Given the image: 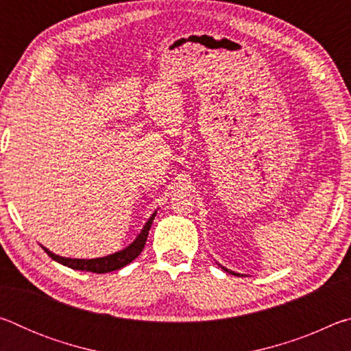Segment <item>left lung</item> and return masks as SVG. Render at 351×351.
I'll list each match as a JSON object with an SVG mask.
<instances>
[{
	"label": "left lung",
	"instance_id": "8db88e82",
	"mask_svg": "<svg viewBox=\"0 0 351 351\" xmlns=\"http://www.w3.org/2000/svg\"><path fill=\"white\" fill-rule=\"evenodd\" d=\"M226 269V268H224ZM228 272H230V274H234V276H240V274H235V272H232V271H229V269H226Z\"/></svg>",
	"mask_w": 351,
	"mask_h": 351
}]
</instances>
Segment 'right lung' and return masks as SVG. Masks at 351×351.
Returning <instances> with one entry per match:
<instances>
[{"instance_id":"obj_1","label":"right lung","mask_w":351,"mask_h":351,"mask_svg":"<svg viewBox=\"0 0 351 351\" xmlns=\"http://www.w3.org/2000/svg\"><path fill=\"white\" fill-rule=\"evenodd\" d=\"M154 215H156V213H153V215L150 217V219H148L147 224L144 226V229H142V232L139 234L138 239H136L132 243V245L123 249V251H119L116 254L108 255V257L91 258V260L64 258V257H60V255H56V254H52L51 251H47L46 247H43V249L52 260H56V261H58V263L68 266V268H71V269L96 272V274H104V272H111V271L121 269V268H123V266H127L128 263H132V261L142 252V249H144V246H145L148 230H150V228H152Z\"/></svg>"}]
</instances>
